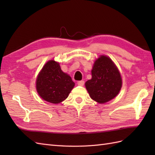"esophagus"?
Instances as JSON below:
<instances>
[{
    "label": "esophagus",
    "mask_w": 155,
    "mask_h": 155,
    "mask_svg": "<svg viewBox=\"0 0 155 155\" xmlns=\"http://www.w3.org/2000/svg\"><path fill=\"white\" fill-rule=\"evenodd\" d=\"M77 84H78V86L83 87V86H84V81H80L78 82Z\"/></svg>",
    "instance_id": "1"
}]
</instances>
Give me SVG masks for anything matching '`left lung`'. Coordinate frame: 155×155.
Segmentation results:
<instances>
[{"instance_id": "8db88e82", "label": "left lung", "mask_w": 155, "mask_h": 155, "mask_svg": "<svg viewBox=\"0 0 155 155\" xmlns=\"http://www.w3.org/2000/svg\"><path fill=\"white\" fill-rule=\"evenodd\" d=\"M92 78L85 83L90 97L98 103L113 99L119 93L122 79L118 68L106 56H101L95 61L91 71Z\"/></svg>"}]
</instances>
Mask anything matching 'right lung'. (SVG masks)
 <instances>
[{
	"label": "right lung",
	"instance_id": "obj_1",
	"mask_svg": "<svg viewBox=\"0 0 155 155\" xmlns=\"http://www.w3.org/2000/svg\"><path fill=\"white\" fill-rule=\"evenodd\" d=\"M36 84L38 93L42 99L57 104L68 97L74 83L70 76L62 71L59 63L50 61L38 75Z\"/></svg>",
	"mask_w": 155,
	"mask_h": 155
}]
</instances>
